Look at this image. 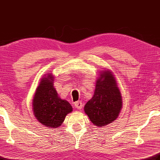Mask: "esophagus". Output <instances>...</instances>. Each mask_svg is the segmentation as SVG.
I'll list each match as a JSON object with an SVG mask.
<instances>
[{"label": "esophagus", "instance_id": "esophagus-1", "mask_svg": "<svg viewBox=\"0 0 160 160\" xmlns=\"http://www.w3.org/2000/svg\"><path fill=\"white\" fill-rule=\"evenodd\" d=\"M75 108L78 109H81L82 108V102L81 101H77L75 102Z\"/></svg>", "mask_w": 160, "mask_h": 160}]
</instances>
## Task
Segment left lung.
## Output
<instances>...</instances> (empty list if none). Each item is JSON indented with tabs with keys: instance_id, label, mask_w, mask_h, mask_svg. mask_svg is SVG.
Returning <instances> with one entry per match:
<instances>
[{
	"instance_id": "1",
	"label": "left lung",
	"mask_w": 160,
	"mask_h": 160,
	"mask_svg": "<svg viewBox=\"0 0 160 160\" xmlns=\"http://www.w3.org/2000/svg\"><path fill=\"white\" fill-rule=\"evenodd\" d=\"M121 108V94L115 78L111 71L102 72L96 81L93 96L84 106V112L93 124L101 127L117 119Z\"/></svg>"
}]
</instances>
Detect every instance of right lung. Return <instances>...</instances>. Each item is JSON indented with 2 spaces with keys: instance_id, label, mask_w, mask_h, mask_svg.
Instances as JSON below:
<instances>
[{
  "instance_id": "obj_1",
  "label": "right lung",
  "mask_w": 160,
  "mask_h": 160,
  "mask_svg": "<svg viewBox=\"0 0 160 160\" xmlns=\"http://www.w3.org/2000/svg\"><path fill=\"white\" fill-rule=\"evenodd\" d=\"M52 81L51 74L41 80L34 96L32 107L34 114L41 123L46 127L57 128L73 108L69 102L58 96Z\"/></svg>"
}]
</instances>
